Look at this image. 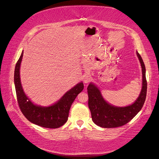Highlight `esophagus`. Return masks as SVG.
Here are the masks:
<instances>
[{
  "label": "esophagus",
  "mask_w": 159,
  "mask_h": 159,
  "mask_svg": "<svg viewBox=\"0 0 159 159\" xmlns=\"http://www.w3.org/2000/svg\"><path fill=\"white\" fill-rule=\"evenodd\" d=\"M90 80H91V77H90L89 75L85 76V79H84V82H85V83H88L89 81H90Z\"/></svg>",
  "instance_id": "obj_1"
}]
</instances>
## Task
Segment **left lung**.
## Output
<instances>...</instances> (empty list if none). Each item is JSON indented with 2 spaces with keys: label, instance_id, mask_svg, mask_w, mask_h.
<instances>
[{
  "label": "left lung",
  "instance_id": "left-lung-1",
  "mask_svg": "<svg viewBox=\"0 0 159 159\" xmlns=\"http://www.w3.org/2000/svg\"><path fill=\"white\" fill-rule=\"evenodd\" d=\"M141 62L143 74V87L140 95L133 104L125 107H114L107 103L102 98L100 91L93 84L88 87V106L93 121L97 125L104 128H115L129 123L140 111L147 96V82L145 75V66L141 55L137 52Z\"/></svg>",
  "mask_w": 159,
  "mask_h": 159
}]
</instances>
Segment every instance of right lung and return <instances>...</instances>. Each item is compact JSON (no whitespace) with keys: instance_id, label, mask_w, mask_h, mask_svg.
<instances>
[{"instance_id":"1","label":"right lung","mask_w":159,"mask_h":159,"mask_svg":"<svg viewBox=\"0 0 159 159\" xmlns=\"http://www.w3.org/2000/svg\"><path fill=\"white\" fill-rule=\"evenodd\" d=\"M23 52L19 57L14 70V85L18 106L25 117L31 123L42 127L56 129L68 121L69 111L75 98L84 89L81 82L68 91L60 100L50 107H40L34 105L24 93L20 79V66Z\"/></svg>"}]
</instances>
